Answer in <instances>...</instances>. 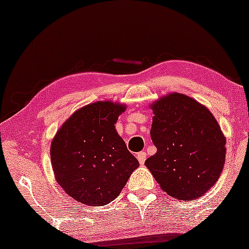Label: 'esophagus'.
Returning a JSON list of instances; mask_svg holds the SVG:
<instances>
[{
	"instance_id": "obj_1",
	"label": "esophagus",
	"mask_w": 249,
	"mask_h": 249,
	"mask_svg": "<svg viewBox=\"0 0 249 249\" xmlns=\"http://www.w3.org/2000/svg\"><path fill=\"white\" fill-rule=\"evenodd\" d=\"M146 158H147V154L145 152H139L137 153V160L139 161L141 164H144L146 161Z\"/></svg>"
}]
</instances>
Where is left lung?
I'll return each instance as SVG.
<instances>
[{"label": "left lung", "instance_id": "8db88e82", "mask_svg": "<svg viewBox=\"0 0 249 249\" xmlns=\"http://www.w3.org/2000/svg\"><path fill=\"white\" fill-rule=\"evenodd\" d=\"M151 137L158 151L145 161L163 192L179 200L202 197L226 162V137L205 105L170 93L149 105Z\"/></svg>", "mask_w": 249, "mask_h": 249}]
</instances>
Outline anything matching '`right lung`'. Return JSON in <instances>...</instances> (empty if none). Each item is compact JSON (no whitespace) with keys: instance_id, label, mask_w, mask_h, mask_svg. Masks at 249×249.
<instances>
[{"instance_id":"obj_1","label":"right lung","mask_w":249,"mask_h":249,"mask_svg":"<svg viewBox=\"0 0 249 249\" xmlns=\"http://www.w3.org/2000/svg\"><path fill=\"white\" fill-rule=\"evenodd\" d=\"M125 104L97 101L78 108L51 142L54 177L66 194L87 206H103L120 195L139 166L115 129Z\"/></svg>"}]
</instances>
